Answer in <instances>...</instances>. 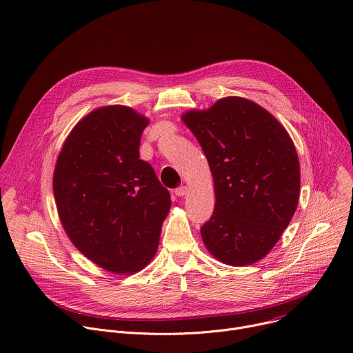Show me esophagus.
<instances>
[{"label": "esophagus", "mask_w": 353, "mask_h": 353, "mask_svg": "<svg viewBox=\"0 0 353 353\" xmlns=\"http://www.w3.org/2000/svg\"><path fill=\"white\" fill-rule=\"evenodd\" d=\"M187 191H188V187H187V185H180V187H177V188L174 190V193H176V196L183 197V196L187 194Z\"/></svg>", "instance_id": "obj_1"}]
</instances>
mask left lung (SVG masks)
Returning <instances> with one entry per match:
<instances>
[{
  "label": "left lung",
  "instance_id": "obj_1",
  "mask_svg": "<svg viewBox=\"0 0 353 353\" xmlns=\"http://www.w3.org/2000/svg\"><path fill=\"white\" fill-rule=\"evenodd\" d=\"M214 177L215 208L201 227L205 248L230 266L263 259L290 223L300 197V163L284 126L242 97L181 115Z\"/></svg>",
  "mask_w": 353,
  "mask_h": 353
}]
</instances>
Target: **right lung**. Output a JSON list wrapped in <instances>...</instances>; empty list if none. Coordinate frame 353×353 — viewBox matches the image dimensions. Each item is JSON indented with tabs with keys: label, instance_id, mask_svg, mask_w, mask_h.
<instances>
[{
	"label": "right lung",
	"instance_id": "add662e5",
	"mask_svg": "<svg viewBox=\"0 0 353 353\" xmlns=\"http://www.w3.org/2000/svg\"><path fill=\"white\" fill-rule=\"evenodd\" d=\"M149 119L125 105L91 111L57 156L53 194L63 228L97 266L117 274L142 270L157 250L172 200L139 159Z\"/></svg>",
	"mask_w": 353,
	"mask_h": 353
}]
</instances>
